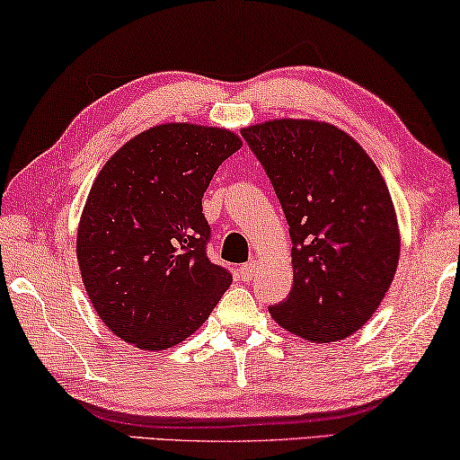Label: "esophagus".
I'll use <instances>...</instances> for the list:
<instances>
[{"label":"esophagus","mask_w":460,"mask_h":460,"mask_svg":"<svg viewBox=\"0 0 460 460\" xmlns=\"http://www.w3.org/2000/svg\"><path fill=\"white\" fill-rule=\"evenodd\" d=\"M257 265H259L257 261H251V262H246V265L240 267V277H243L244 281H251L252 277L257 275V269H259Z\"/></svg>","instance_id":"esophagus-1"}]
</instances>
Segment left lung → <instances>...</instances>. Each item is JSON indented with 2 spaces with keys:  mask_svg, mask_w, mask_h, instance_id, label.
<instances>
[{
  "mask_svg": "<svg viewBox=\"0 0 460 460\" xmlns=\"http://www.w3.org/2000/svg\"><path fill=\"white\" fill-rule=\"evenodd\" d=\"M243 137L289 224L293 288L273 320L315 344L363 326L400 262V226L385 179L358 142L318 119H269Z\"/></svg>",
  "mask_w": 460,
  "mask_h": 460,
  "instance_id": "8db88e82",
  "label": "left lung"
}]
</instances>
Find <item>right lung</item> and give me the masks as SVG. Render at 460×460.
<instances>
[{"label":"right lung","instance_id":"right-lung-1","mask_svg":"<svg viewBox=\"0 0 460 460\" xmlns=\"http://www.w3.org/2000/svg\"><path fill=\"white\" fill-rule=\"evenodd\" d=\"M240 146L226 128L159 124L97 172L77 228V262L93 310L118 338L142 350L171 349L230 288L232 275L206 257L201 198Z\"/></svg>","mask_w":460,"mask_h":460}]
</instances>
